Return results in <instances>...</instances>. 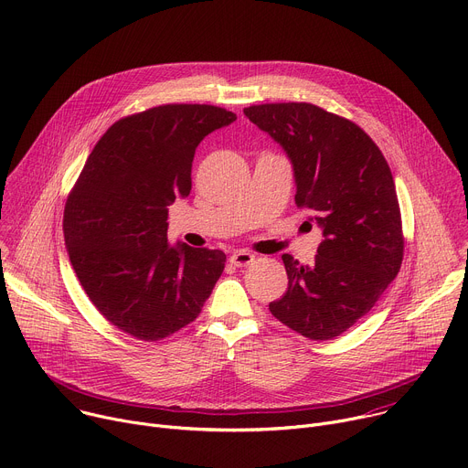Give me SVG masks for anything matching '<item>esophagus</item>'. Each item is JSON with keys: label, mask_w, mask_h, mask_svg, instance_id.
<instances>
[{"label": "esophagus", "mask_w": 468, "mask_h": 468, "mask_svg": "<svg viewBox=\"0 0 468 468\" xmlns=\"http://www.w3.org/2000/svg\"><path fill=\"white\" fill-rule=\"evenodd\" d=\"M229 261L235 267H248V265L256 261V256H253V253H250V251H246V250H237V251H233V256L229 258Z\"/></svg>", "instance_id": "34e87169"}]
</instances>
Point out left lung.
Listing matches in <instances>:
<instances>
[{
	"label": "left lung",
	"mask_w": 468,
	"mask_h": 468,
	"mask_svg": "<svg viewBox=\"0 0 468 468\" xmlns=\"http://www.w3.org/2000/svg\"><path fill=\"white\" fill-rule=\"evenodd\" d=\"M287 154L294 201L323 231L314 265L282 260L289 287L271 314L310 339H332L364 317L398 276L403 233L390 167L355 122L308 102L244 108Z\"/></svg>",
	"instance_id": "8db88e82"
}]
</instances>
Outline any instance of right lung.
I'll use <instances>...</instances> for the list:
<instances>
[{
    "instance_id": "add662e5",
    "label": "right lung",
    "mask_w": 468,
    "mask_h": 468,
    "mask_svg": "<svg viewBox=\"0 0 468 468\" xmlns=\"http://www.w3.org/2000/svg\"><path fill=\"white\" fill-rule=\"evenodd\" d=\"M235 119L207 104L124 117L99 140L67 199L65 246L83 291L144 342L192 323L224 272L222 250L167 242V207L190 194L201 140Z\"/></svg>"
}]
</instances>
